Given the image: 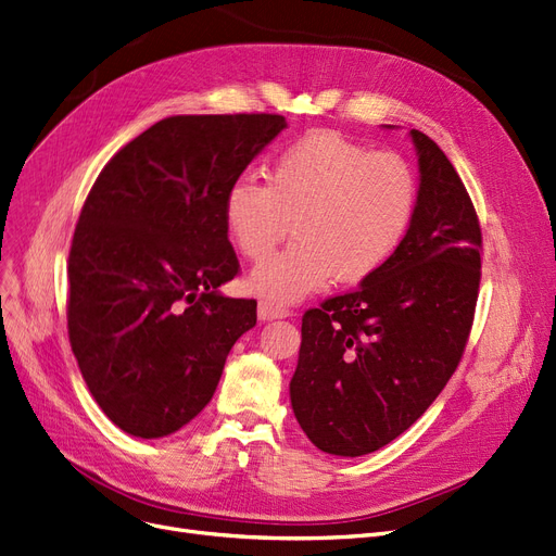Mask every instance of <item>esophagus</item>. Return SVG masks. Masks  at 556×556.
Masks as SVG:
<instances>
[{
    "label": "esophagus",
    "instance_id": "esophagus-1",
    "mask_svg": "<svg viewBox=\"0 0 556 556\" xmlns=\"http://www.w3.org/2000/svg\"><path fill=\"white\" fill-rule=\"evenodd\" d=\"M293 312L286 304L273 302V300H261L258 302V318L261 320H275V318H286L291 316Z\"/></svg>",
    "mask_w": 556,
    "mask_h": 556
}]
</instances>
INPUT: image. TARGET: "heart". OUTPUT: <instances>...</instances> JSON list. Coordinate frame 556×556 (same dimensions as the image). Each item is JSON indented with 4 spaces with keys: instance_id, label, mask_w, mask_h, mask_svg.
I'll use <instances>...</instances> for the list:
<instances>
[{
    "instance_id": "b5f03b06",
    "label": "heart",
    "mask_w": 556,
    "mask_h": 556,
    "mask_svg": "<svg viewBox=\"0 0 556 556\" xmlns=\"http://www.w3.org/2000/svg\"><path fill=\"white\" fill-rule=\"evenodd\" d=\"M419 182L409 162L371 151L337 132H309L283 149L267 182L238 176L224 197L229 233L250 261H262L290 228L299 240L261 263L252 289L298 300L337 279L359 283L396 254L415 222Z\"/></svg>"
}]
</instances>
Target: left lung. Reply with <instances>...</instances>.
<instances>
[{"label": "left lung", "mask_w": 556, "mask_h": 556, "mask_svg": "<svg viewBox=\"0 0 556 556\" xmlns=\"http://www.w3.org/2000/svg\"><path fill=\"white\" fill-rule=\"evenodd\" d=\"M409 135L421 182L405 240L359 289L302 316L291 405L332 456L371 454L405 433L454 376L475 323L479 215L438 143Z\"/></svg>", "instance_id": "left-lung-1"}]
</instances>
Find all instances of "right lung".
<instances>
[{
  "label": "right lung",
  "instance_id": "add662e5",
  "mask_svg": "<svg viewBox=\"0 0 556 556\" xmlns=\"http://www.w3.org/2000/svg\"><path fill=\"white\" fill-rule=\"evenodd\" d=\"M286 128L279 114L157 121L98 174L68 254V339L121 430L164 438L213 399L256 300L217 293L240 273L229 185Z\"/></svg>",
  "mask_w": 556,
  "mask_h": 556
}]
</instances>
